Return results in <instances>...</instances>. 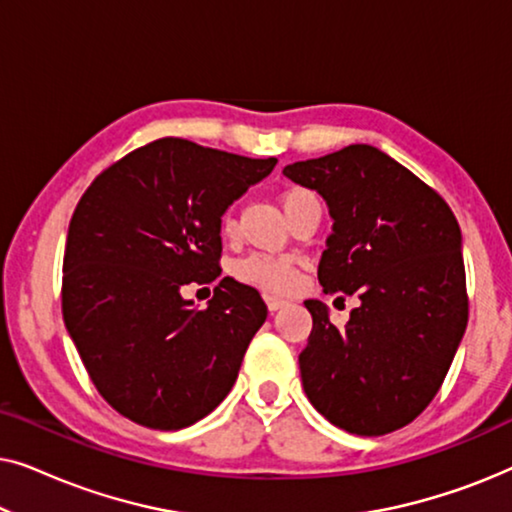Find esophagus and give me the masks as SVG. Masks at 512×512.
Returning <instances> with one entry per match:
<instances>
[{
  "mask_svg": "<svg viewBox=\"0 0 512 512\" xmlns=\"http://www.w3.org/2000/svg\"><path fill=\"white\" fill-rule=\"evenodd\" d=\"M265 305H268V310L270 312H277L279 307H284L286 305V300L284 298H277V296H270V293H265Z\"/></svg>",
  "mask_w": 512,
  "mask_h": 512,
  "instance_id": "1",
  "label": "esophagus"
}]
</instances>
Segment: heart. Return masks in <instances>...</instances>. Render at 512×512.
<instances>
[{
  "label": "heart",
  "mask_w": 512,
  "mask_h": 512,
  "mask_svg": "<svg viewBox=\"0 0 512 512\" xmlns=\"http://www.w3.org/2000/svg\"><path fill=\"white\" fill-rule=\"evenodd\" d=\"M310 191L305 188H289L282 195V207L289 214L293 205L300 200L310 198ZM235 223L230 216L223 219V233H233ZM235 277L244 284L256 286V289L270 291V293H289L296 289L298 284V265L291 256H268V254H251L242 258L235 265Z\"/></svg>",
  "instance_id": "b5f03b06"
}]
</instances>
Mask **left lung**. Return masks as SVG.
<instances>
[{"instance_id":"1","label":"left lung","mask_w":512,"mask_h":512,"mask_svg":"<svg viewBox=\"0 0 512 512\" xmlns=\"http://www.w3.org/2000/svg\"><path fill=\"white\" fill-rule=\"evenodd\" d=\"M284 174L317 191L333 219L319 284L361 300L345 328L331 324L321 300H305V394L356 436L401 429L438 394L468 324L459 223L431 186L368 144L300 160Z\"/></svg>"}]
</instances>
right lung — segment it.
<instances>
[{
  "label": "right lung",
  "instance_id": "obj_1",
  "mask_svg": "<svg viewBox=\"0 0 512 512\" xmlns=\"http://www.w3.org/2000/svg\"><path fill=\"white\" fill-rule=\"evenodd\" d=\"M277 158L165 137L107 167L69 221L62 317L116 412L160 431L207 417L268 317L254 286L223 277L205 310L181 286L221 275V216Z\"/></svg>",
  "mask_w": 512,
  "mask_h": 512
}]
</instances>
